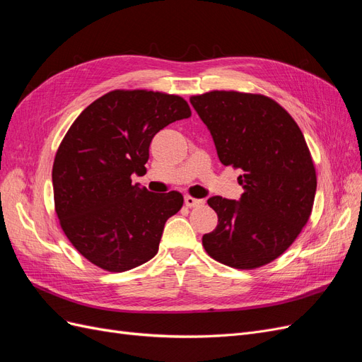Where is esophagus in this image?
<instances>
[{
  "label": "esophagus",
  "instance_id": "obj_1",
  "mask_svg": "<svg viewBox=\"0 0 362 362\" xmlns=\"http://www.w3.org/2000/svg\"><path fill=\"white\" fill-rule=\"evenodd\" d=\"M184 202L185 205H187L189 208H193V206H201L205 204L204 199H196V198H192V196H185L184 198Z\"/></svg>",
  "mask_w": 362,
  "mask_h": 362
}]
</instances>
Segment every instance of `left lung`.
Returning <instances> with one entry per match:
<instances>
[{
  "label": "left lung",
  "instance_id": "8db88e82",
  "mask_svg": "<svg viewBox=\"0 0 362 362\" xmlns=\"http://www.w3.org/2000/svg\"><path fill=\"white\" fill-rule=\"evenodd\" d=\"M190 103L221 163L243 170L240 201H206L218 217L214 231L202 237L206 254L234 269L269 264L291 246L313 211L317 178L302 131L264 95L213 90Z\"/></svg>",
  "mask_w": 362,
  "mask_h": 362
}]
</instances>
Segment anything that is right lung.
Segmentation results:
<instances>
[{
    "label": "right lung",
    "mask_w": 362,
    "mask_h": 362,
    "mask_svg": "<svg viewBox=\"0 0 362 362\" xmlns=\"http://www.w3.org/2000/svg\"><path fill=\"white\" fill-rule=\"evenodd\" d=\"M190 116L178 95L112 90L74 120L54 158V205L63 233L92 264L125 272L156 257L184 198L133 185L131 175L146 172L160 129Z\"/></svg>",
    "instance_id": "add662e5"
}]
</instances>
